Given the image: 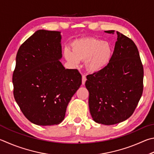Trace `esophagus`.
Returning a JSON list of instances; mask_svg holds the SVG:
<instances>
[{
    "label": "esophagus",
    "mask_w": 154,
    "mask_h": 154,
    "mask_svg": "<svg viewBox=\"0 0 154 154\" xmlns=\"http://www.w3.org/2000/svg\"><path fill=\"white\" fill-rule=\"evenodd\" d=\"M86 80H87V79H86L85 75H83V76H82V84L83 85L85 84Z\"/></svg>",
    "instance_id": "1"
}]
</instances>
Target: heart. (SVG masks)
<instances>
[{
	"instance_id": "b5f03b06",
	"label": "heart",
	"mask_w": 154,
	"mask_h": 154,
	"mask_svg": "<svg viewBox=\"0 0 154 154\" xmlns=\"http://www.w3.org/2000/svg\"><path fill=\"white\" fill-rule=\"evenodd\" d=\"M72 50L68 47L64 50L65 59L74 65L85 60L87 70L92 72L104 69L110 62L113 50L107 41L95 38L75 40L71 44Z\"/></svg>"
}]
</instances>
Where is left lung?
<instances>
[{"instance_id":"1","label":"left lung","mask_w":154,"mask_h":154,"mask_svg":"<svg viewBox=\"0 0 154 154\" xmlns=\"http://www.w3.org/2000/svg\"><path fill=\"white\" fill-rule=\"evenodd\" d=\"M114 33V30L106 31ZM118 38L110 62L87 76L89 107L97 123L112 125L132 115L143 90V67L134 42L116 32Z\"/></svg>"}]
</instances>
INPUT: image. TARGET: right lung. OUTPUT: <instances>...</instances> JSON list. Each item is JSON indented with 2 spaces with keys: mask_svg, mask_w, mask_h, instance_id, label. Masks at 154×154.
I'll return each instance as SVG.
<instances>
[{
  "mask_svg": "<svg viewBox=\"0 0 154 154\" xmlns=\"http://www.w3.org/2000/svg\"><path fill=\"white\" fill-rule=\"evenodd\" d=\"M60 32L40 29L21 44L13 74V95L24 116L41 126L62 122L82 85L77 69L64 67Z\"/></svg>",
  "mask_w": 154,
  "mask_h": 154,
  "instance_id": "add662e5",
  "label": "right lung"
}]
</instances>
